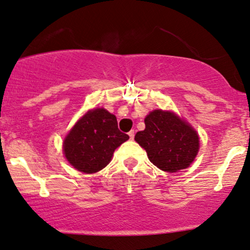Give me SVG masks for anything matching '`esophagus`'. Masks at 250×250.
Returning a JSON list of instances; mask_svg holds the SVG:
<instances>
[{
	"mask_svg": "<svg viewBox=\"0 0 250 250\" xmlns=\"http://www.w3.org/2000/svg\"><path fill=\"white\" fill-rule=\"evenodd\" d=\"M129 137H130V139H134V137H135V130H130L129 131Z\"/></svg>",
	"mask_w": 250,
	"mask_h": 250,
	"instance_id": "1",
	"label": "esophagus"
}]
</instances>
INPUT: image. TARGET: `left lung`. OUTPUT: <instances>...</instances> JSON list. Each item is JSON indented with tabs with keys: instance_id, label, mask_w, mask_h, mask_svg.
Listing matches in <instances>:
<instances>
[{
	"instance_id": "1",
	"label": "left lung",
	"mask_w": 250,
	"mask_h": 250,
	"mask_svg": "<svg viewBox=\"0 0 250 250\" xmlns=\"http://www.w3.org/2000/svg\"><path fill=\"white\" fill-rule=\"evenodd\" d=\"M135 141L159 169L176 172L188 168L199 151V136L191 125L171 112L155 109L145 118V130Z\"/></svg>"
}]
</instances>
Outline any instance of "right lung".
<instances>
[{
  "instance_id": "add662e5",
  "label": "right lung",
  "mask_w": 250,
  "mask_h": 250,
  "mask_svg": "<svg viewBox=\"0 0 250 250\" xmlns=\"http://www.w3.org/2000/svg\"><path fill=\"white\" fill-rule=\"evenodd\" d=\"M128 139L119 130L115 115L96 108L83 115L66 136L64 153L75 169L94 174L108 165L115 148Z\"/></svg>"
}]
</instances>
